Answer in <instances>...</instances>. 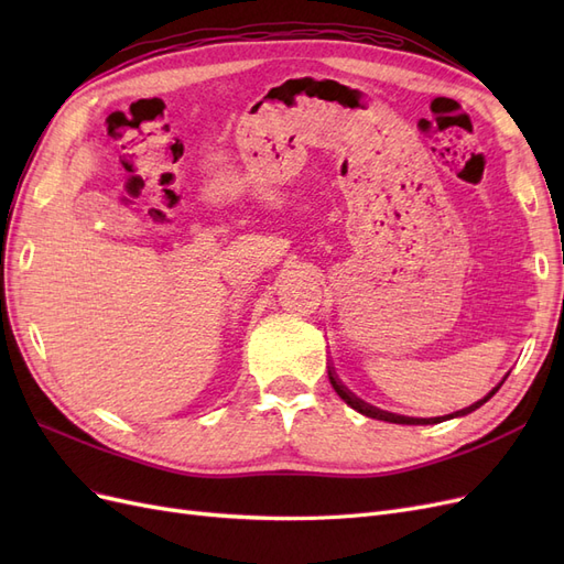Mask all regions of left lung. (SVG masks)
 Returning a JSON list of instances; mask_svg holds the SVG:
<instances>
[{
	"mask_svg": "<svg viewBox=\"0 0 564 564\" xmlns=\"http://www.w3.org/2000/svg\"><path fill=\"white\" fill-rule=\"evenodd\" d=\"M329 381H332V386H334V390L338 392V398L344 400L346 404H350L352 409H357V412L360 414H365V416H371V419H379V421H388V423H402V425H429V423H442V421H447V419H454V416H466V414H470V412H475L477 406H482L494 392H497L499 388H501V383L497 386V388H491V392H487V395L482 398V400H477L475 404H470V406H466V409H460V412H454V414H449V416H435V419H412V416H398V414H388V412H381V409H377V406H369V404H365L362 400H357L355 395H350V392L340 386L338 381H336V377L332 373V369H329Z\"/></svg>",
	"mask_w": 564,
	"mask_h": 564,
	"instance_id": "1",
	"label": "left lung"
}]
</instances>
